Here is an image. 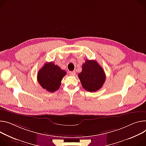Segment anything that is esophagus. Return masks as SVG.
<instances>
[{
	"label": "esophagus",
	"mask_w": 146,
	"mask_h": 146,
	"mask_svg": "<svg viewBox=\"0 0 146 146\" xmlns=\"http://www.w3.org/2000/svg\"><path fill=\"white\" fill-rule=\"evenodd\" d=\"M70 74L71 76H74L76 74V72L74 71H72V72H70Z\"/></svg>",
	"instance_id": "obj_1"
}]
</instances>
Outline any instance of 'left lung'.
<instances>
[{"instance_id":"8db88e82","label":"left lung","mask_w":146,"mask_h":146,"mask_svg":"<svg viewBox=\"0 0 146 146\" xmlns=\"http://www.w3.org/2000/svg\"><path fill=\"white\" fill-rule=\"evenodd\" d=\"M83 87L90 92L100 90L105 81V74L101 66L94 60L87 59L78 74Z\"/></svg>"}]
</instances>
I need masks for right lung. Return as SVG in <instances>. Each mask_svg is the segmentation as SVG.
<instances>
[{"instance_id": "add662e5", "label": "right lung", "mask_w": 146, "mask_h": 146, "mask_svg": "<svg viewBox=\"0 0 146 146\" xmlns=\"http://www.w3.org/2000/svg\"><path fill=\"white\" fill-rule=\"evenodd\" d=\"M66 74V71L53 62L46 63L38 72V82L44 89L53 92L59 88L61 81Z\"/></svg>"}]
</instances>
